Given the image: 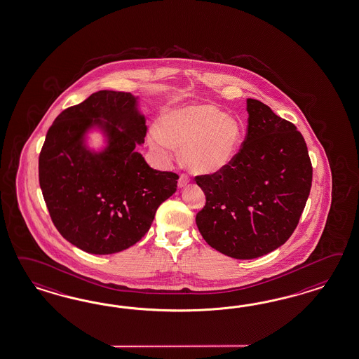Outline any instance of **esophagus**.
Here are the masks:
<instances>
[{"label":"esophagus","mask_w":359,"mask_h":359,"mask_svg":"<svg viewBox=\"0 0 359 359\" xmlns=\"http://www.w3.org/2000/svg\"><path fill=\"white\" fill-rule=\"evenodd\" d=\"M188 183H189V177L185 175V174H182L180 177H179V180H177V187H179V188H183V187H185Z\"/></svg>","instance_id":"esophagus-1"}]
</instances>
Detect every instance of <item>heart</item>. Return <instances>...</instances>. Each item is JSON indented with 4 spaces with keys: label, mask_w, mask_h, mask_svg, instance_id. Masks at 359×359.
Segmentation results:
<instances>
[{
    "label": "heart",
    "mask_w": 359,
    "mask_h": 359,
    "mask_svg": "<svg viewBox=\"0 0 359 359\" xmlns=\"http://www.w3.org/2000/svg\"><path fill=\"white\" fill-rule=\"evenodd\" d=\"M241 126L211 105L177 107L163 115L149 131V145L168 161L182 149V161L193 174L211 175L226 170L236 157Z\"/></svg>",
    "instance_id": "b5f03b06"
}]
</instances>
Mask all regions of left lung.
<instances>
[{"label":"left lung","instance_id":"1","mask_svg":"<svg viewBox=\"0 0 359 359\" xmlns=\"http://www.w3.org/2000/svg\"><path fill=\"white\" fill-rule=\"evenodd\" d=\"M243 147L218 174L196 176L206 203L196 217L205 241L228 257L253 259L278 249L297 227L313 167L293 123L258 100H246Z\"/></svg>","mask_w":359,"mask_h":359}]
</instances>
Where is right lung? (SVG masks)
<instances>
[{"label":"right lung","instance_id":"add662e5","mask_svg":"<svg viewBox=\"0 0 359 359\" xmlns=\"http://www.w3.org/2000/svg\"><path fill=\"white\" fill-rule=\"evenodd\" d=\"M137 98L98 90L63 110L45 137L39 182L46 208L62 236L87 253H118L140 241L176 192L179 176L151 168L135 150L147 135ZM92 128L107 136L101 152L85 145Z\"/></svg>","mask_w":359,"mask_h":359}]
</instances>
